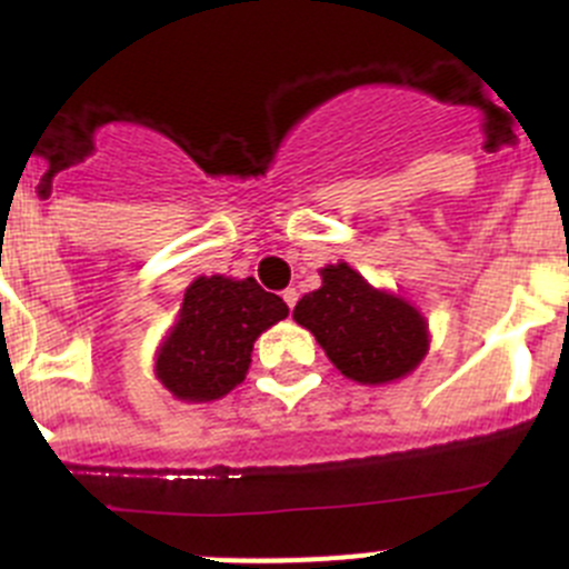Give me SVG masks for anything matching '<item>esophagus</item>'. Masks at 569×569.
Listing matches in <instances>:
<instances>
[{
	"mask_svg": "<svg viewBox=\"0 0 569 569\" xmlns=\"http://www.w3.org/2000/svg\"><path fill=\"white\" fill-rule=\"evenodd\" d=\"M281 299H284V305H288V308H293L296 301H299V290H296V288L281 290Z\"/></svg>",
	"mask_w": 569,
	"mask_h": 569,
	"instance_id": "34e87169",
	"label": "esophagus"
}]
</instances>
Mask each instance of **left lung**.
<instances>
[{
	"label": "left lung",
	"mask_w": 569,
	"mask_h": 569,
	"mask_svg": "<svg viewBox=\"0 0 569 569\" xmlns=\"http://www.w3.org/2000/svg\"><path fill=\"white\" fill-rule=\"evenodd\" d=\"M321 288L301 296L293 319L310 330L336 370L359 385L410 376L430 350L427 319L393 290L373 288L347 261L319 270Z\"/></svg>",
	"instance_id": "1"
}]
</instances>
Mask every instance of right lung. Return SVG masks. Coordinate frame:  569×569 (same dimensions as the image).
<instances>
[{
	"label": "right lung",
	"instance_id": "add662e5",
	"mask_svg": "<svg viewBox=\"0 0 569 569\" xmlns=\"http://www.w3.org/2000/svg\"><path fill=\"white\" fill-rule=\"evenodd\" d=\"M288 313V305L261 290L253 276H199L156 347V379L188 405L222 399L248 376L253 341Z\"/></svg>",
	"mask_w": 569,
	"mask_h": 569
}]
</instances>
